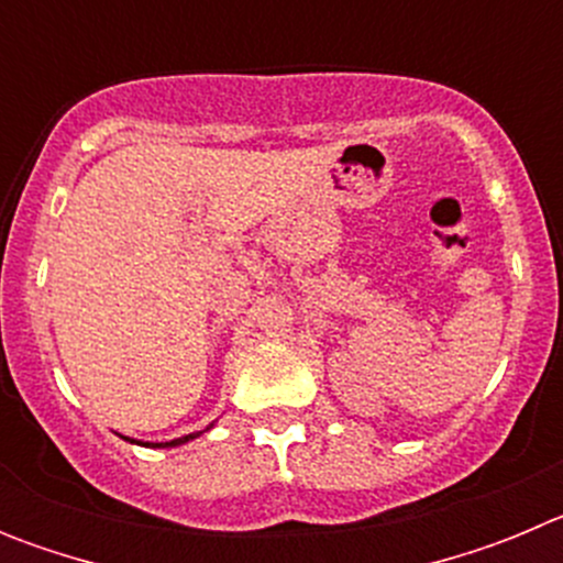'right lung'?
I'll use <instances>...</instances> for the list:
<instances>
[{"label":"right lung","instance_id":"1","mask_svg":"<svg viewBox=\"0 0 563 563\" xmlns=\"http://www.w3.org/2000/svg\"><path fill=\"white\" fill-rule=\"evenodd\" d=\"M211 429V426H208ZM206 429V431H208ZM206 431H194V434H186V437H177V440H168V442H143V440H132V437H123L126 442H132V445H143V449H177V445H186V442L197 440V437H202Z\"/></svg>","mask_w":563,"mask_h":563}]
</instances>
